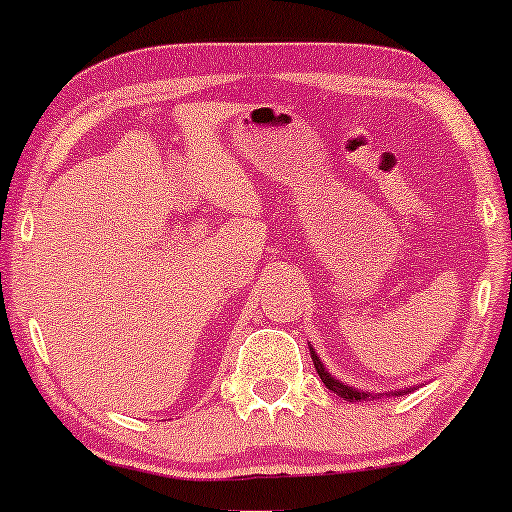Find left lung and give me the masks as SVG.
<instances>
[{"label":"left lung","instance_id":"left-lung-1","mask_svg":"<svg viewBox=\"0 0 512 512\" xmlns=\"http://www.w3.org/2000/svg\"><path fill=\"white\" fill-rule=\"evenodd\" d=\"M312 361H314V368H317V373H319V377H321V382H324L326 387L333 391V394H338L340 398H345V401H352V403H356V401H366V398H368L366 391H356V389L347 387V384H342V382L335 380V377L328 375V370L324 368V363L319 361V356L314 354V352H312Z\"/></svg>","mask_w":512,"mask_h":512}]
</instances>
